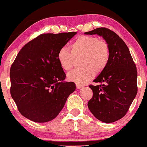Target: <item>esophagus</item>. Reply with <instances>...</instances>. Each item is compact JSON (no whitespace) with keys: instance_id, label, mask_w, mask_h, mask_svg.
Listing matches in <instances>:
<instances>
[{"instance_id":"1","label":"esophagus","mask_w":147,"mask_h":147,"mask_svg":"<svg viewBox=\"0 0 147 147\" xmlns=\"http://www.w3.org/2000/svg\"><path fill=\"white\" fill-rule=\"evenodd\" d=\"M76 86H77V89H81V88H82L83 87H84V86H82V85H80L79 84H76Z\"/></svg>"}]
</instances>
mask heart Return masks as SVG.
<instances>
[{
	"label": "heart",
	"mask_w": 147,
	"mask_h": 147,
	"mask_svg": "<svg viewBox=\"0 0 147 147\" xmlns=\"http://www.w3.org/2000/svg\"><path fill=\"white\" fill-rule=\"evenodd\" d=\"M109 48L105 42L96 37L81 35L71 45V52L66 47L58 51L57 58L60 66L66 71L71 70L74 65V57L83 56L82 68L76 69L68 74V80L79 84H84L94 77L95 73H100L109 62Z\"/></svg>",
	"instance_id": "heart-1"
}]
</instances>
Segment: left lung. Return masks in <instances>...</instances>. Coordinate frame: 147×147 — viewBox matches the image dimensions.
Masks as SVG:
<instances>
[{
	"label": "left lung",
	"instance_id": "left-lung-1",
	"mask_svg": "<svg viewBox=\"0 0 147 147\" xmlns=\"http://www.w3.org/2000/svg\"><path fill=\"white\" fill-rule=\"evenodd\" d=\"M102 37L109 48V62L90 85L92 98L88 108L99 121L110 123L121 119L137 94V70L128 47L118 35L107 28H97L84 33Z\"/></svg>",
	"mask_w": 147,
	"mask_h": 147
}]
</instances>
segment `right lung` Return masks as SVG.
<instances>
[{"mask_svg":"<svg viewBox=\"0 0 147 147\" xmlns=\"http://www.w3.org/2000/svg\"><path fill=\"white\" fill-rule=\"evenodd\" d=\"M77 32L41 34L28 42L10 69V93L23 116L36 123L57 117L76 89L66 82L58 62V51Z\"/></svg>","mask_w":147,"mask_h":147,"instance_id":"right-lung-1","label":"right lung"}]
</instances>
